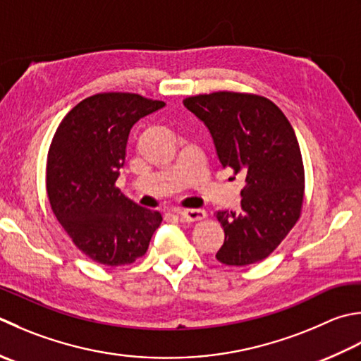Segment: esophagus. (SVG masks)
<instances>
[{
	"instance_id": "esophagus-1",
	"label": "esophagus",
	"mask_w": 361,
	"mask_h": 361,
	"mask_svg": "<svg viewBox=\"0 0 361 361\" xmlns=\"http://www.w3.org/2000/svg\"><path fill=\"white\" fill-rule=\"evenodd\" d=\"M180 217L185 222H197V221H203L207 217V213L203 209H185L180 213Z\"/></svg>"
}]
</instances>
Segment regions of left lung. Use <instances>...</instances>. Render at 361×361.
Here are the masks:
<instances>
[{
  "instance_id": "1",
  "label": "left lung",
  "mask_w": 361,
  "mask_h": 361,
  "mask_svg": "<svg viewBox=\"0 0 361 361\" xmlns=\"http://www.w3.org/2000/svg\"><path fill=\"white\" fill-rule=\"evenodd\" d=\"M185 108L202 120L222 167L243 173L241 213L217 211L225 231L216 258L247 266L271 255L299 221L305 171L291 123L269 98L241 92L188 97Z\"/></svg>"
}]
</instances>
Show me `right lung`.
<instances>
[{"mask_svg":"<svg viewBox=\"0 0 361 361\" xmlns=\"http://www.w3.org/2000/svg\"><path fill=\"white\" fill-rule=\"evenodd\" d=\"M166 103L130 92L84 98L62 118L47 158V194L62 228L84 255L104 266L144 257L161 222L116 188L133 125Z\"/></svg>","mask_w":361,"mask_h":361,"instance_id":"1","label":"right lung"}]
</instances>
